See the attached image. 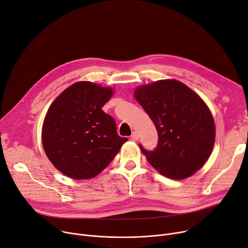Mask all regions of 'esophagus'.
I'll use <instances>...</instances> for the list:
<instances>
[{
  "mask_svg": "<svg viewBox=\"0 0 248 248\" xmlns=\"http://www.w3.org/2000/svg\"><path fill=\"white\" fill-rule=\"evenodd\" d=\"M131 139L133 140V141H137L139 139V136H138V133L137 132H133L132 133V136H131Z\"/></svg>",
  "mask_w": 248,
  "mask_h": 248,
  "instance_id": "34e87169",
  "label": "esophagus"
}]
</instances>
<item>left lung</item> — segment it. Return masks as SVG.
<instances>
[{
	"label": "left lung",
	"mask_w": 248,
	"mask_h": 248,
	"mask_svg": "<svg viewBox=\"0 0 248 248\" xmlns=\"http://www.w3.org/2000/svg\"><path fill=\"white\" fill-rule=\"evenodd\" d=\"M158 135L154 151L140 145L151 166L161 175L184 179L208 160L215 143V123L203 99L181 81L161 79L134 93Z\"/></svg>",
	"instance_id": "8db88e82"
}]
</instances>
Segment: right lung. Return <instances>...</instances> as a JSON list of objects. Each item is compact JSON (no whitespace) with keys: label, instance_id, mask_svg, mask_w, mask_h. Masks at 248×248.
Listing matches in <instances>:
<instances>
[{"label":"right lung","instance_id":"1","mask_svg":"<svg viewBox=\"0 0 248 248\" xmlns=\"http://www.w3.org/2000/svg\"><path fill=\"white\" fill-rule=\"evenodd\" d=\"M113 91L91 81H78L49 107L42 126L44 151L63 174L90 179L113 160L128 141L117 134L112 116L102 106Z\"/></svg>","mask_w":248,"mask_h":248}]
</instances>
